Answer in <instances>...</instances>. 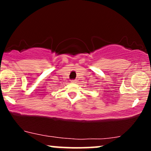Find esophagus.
Wrapping results in <instances>:
<instances>
[{
	"label": "esophagus",
	"mask_w": 151,
	"mask_h": 151,
	"mask_svg": "<svg viewBox=\"0 0 151 151\" xmlns=\"http://www.w3.org/2000/svg\"><path fill=\"white\" fill-rule=\"evenodd\" d=\"M77 80H76V79H74V80H72V81H71V82H72V83H77Z\"/></svg>",
	"instance_id": "esophagus-1"
}]
</instances>
